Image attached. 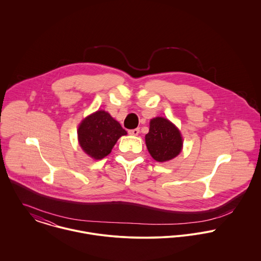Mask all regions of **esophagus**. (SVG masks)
Returning <instances> with one entry per match:
<instances>
[{
	"label": "esophagus",
	"mask_w": 261,
	"mask_h": 261,
	"mask_svg": "<svg viewBox=\"0 0 261 261\" xmlns=\"http://www.w3.org/2000/svg\"><path fill=\"white\" fill-rule=\"evenodd\" d=\"M139 132H140L139 128H136V129H132V130H129V131H128V133H129L130 135H132V136H137V135L139 134Z\"/></svg>",
	"instance_id": "esophagus-1"
}]
</instances>
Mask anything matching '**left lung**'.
<instances>
[{"label":"left lung","instance_id":"1","mask_svg":"<svg viewBox=\"0 0 261 261\" xmlns=\"http://www.w3.org/2000/svg\"><path fill=\"white\" fill-rule=\"evenodd\" d=\"M145 143L154 160L165 162L181 152L184 141L180 131L172 122L164 117H155L150 120Z\"/></svg>","mask_w":261,"mask_h":261}]
</instances>
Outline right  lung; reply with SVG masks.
<instances>
[{
    "mask_svg": "<svg viewBox=\"0 0 261 261\" xmlns=\"http://www.w3.org/2000/svg\"><path fill=\"white\" fill-rule=\"evenodd\" d=\"M124 135H127V132L120 123L104 110L87 116L77 128L80 146L95 160L109 155L118 139Z\"/></svg>",
    "mask_w": 261,
    "mask_h": 261,
    "instance_id": "add662e5",
    "label": "right lung"
}]
</instances>
